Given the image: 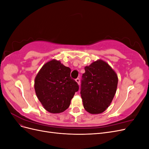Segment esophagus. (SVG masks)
Wrapping results in <instances>:
<instances>
[{"label":"esophagus","instance_id":"34e87169","mask_svg":"<svg viewBox=\"0 0 149 149\" xmlns=\"http://www.w3.org/2000/svg\"><path fill=\"white\" fill-rule=\"evenodd\" d=\"M76 81L77 82V83L79 85V84H80V79H79V78H76Z\"/></svg>","mask_w":149,"mask_h":149}]
</instances>
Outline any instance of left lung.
I'll return each instance as SVG.
<instances>
[{"mask_svg": "<svg viewBox=\"0 0 149 149\" xmlns=\"http://www.w3.org/2000/svg\"><path fill=\"white\" fill-rule=\"evenodd\" d=\"M81 96L85 110L97 114L104 111L113 100L118 83V75L106 62L98 60L84 68Z\"/></svg>", "mask_w": 149, "mask_h": 149, "instance_id": "obj_1", "label": "left lung"}]
</instances>
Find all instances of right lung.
<instances>
[{
	"label": "right lung",
	"instance_id": "add662e5",
	"mask_svg": "<svg viewBox=\"0 0 149 149\" xmlns=\"http://www.w3.org/2000/svg\"><path fill=\"white\" fill-rule=\"evenodd\" d=\"M70 73V68L53 59L46 63L36 76V94L49 112L55 114L65 111L79 90L78 83L71 78Z\"/></svg>",
	"mask_w": 149,
	"mask_h": 149
}]
</instances>
